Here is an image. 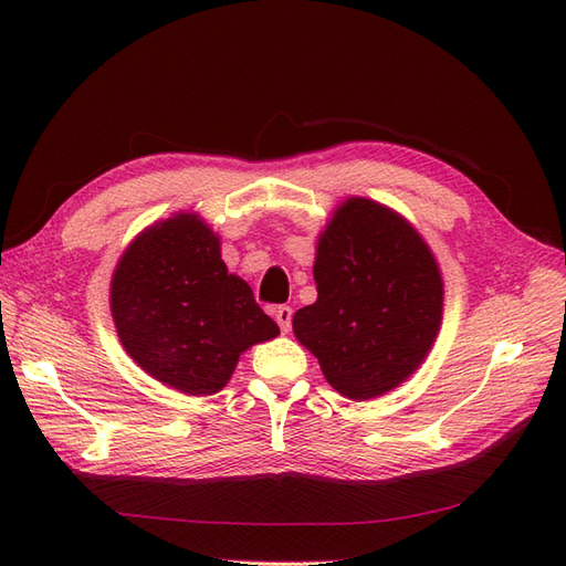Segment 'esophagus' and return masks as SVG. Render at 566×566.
<instances>
[{"label":"esophagus","mask_w":566,"mask_h":566,"mask_svg":"<svg viewBox=\"0 0 566 566\" xmlns=\"http://www.w3.org/2000/svg\"><path fill=\"white\" fill-rule=\"evenodd\" d=\"M271 314H273V318H276V323L281 325V331L287 333L290 323H293V310H290L287 304H279V306H273Z\"/></svg>","instance_id":"1"}]
</instances>
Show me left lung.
<instances>
[{
	"label": "left lung",
	"instance_id": "obj_1",
	"mask_svg": "<svg viewBox=\"0 0 566 566\" xmlns=\"http://www.w3.org/2000/svg\"><path fill=\"white\" fill-rule=\"evenodd\" d=\"M314 281L318 297L293 331L342 397L375 399L418 370L441 325L443 281L401 214L347 198L318 238Z\"/></svg>",
	"mask_w": 566,
	"mask_h": 566
}]
</instances>
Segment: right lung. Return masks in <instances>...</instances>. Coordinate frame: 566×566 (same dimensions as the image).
<instances>
[{
    "mask_svg": "<svg viewBox=\"0 0 566 566\" xmlns=\"http://www.w3.org/2000/svg\"><path fill=\"white\" fill-rule=\"evenodd\" d=\"M111 312L134 361L191 397L217 394L245 349L281 333L229 273L219 235L191 212L134 238L113 273Z\"/></svg>",
    "mask_w": 566,
    "mask_h": 566,
    "instance_id": "add662e5",
    "label": "right lung"
}]
</instances>
